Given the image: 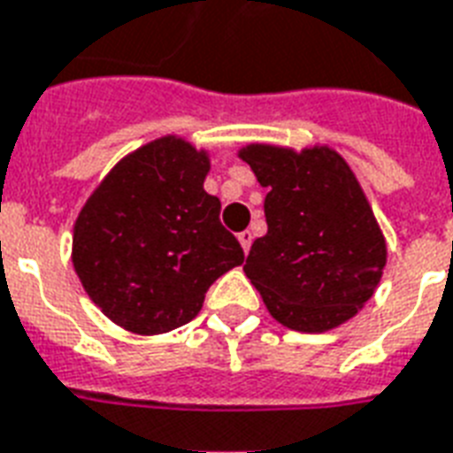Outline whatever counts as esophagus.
I'll return each instance as SVG.
<instances>
[{
	"instance_id": "1",
	"label": "esophagus",
	"mask_w": 453,
	"mask_h": 453,
	"mask_svg": "<svg viewBox=\"0 0 453 453\" xmlns=\"http://www.w3.org/2000/svg\"><path fill=\"white\" fill-rule=\"evenodd\" d=\"M239 241H241V248H243V253H248V250H250V243H253V234H250L248 229L241 231Z\"/></svg>"
}]
</instances>
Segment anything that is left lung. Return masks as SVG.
<instances>
[{"instance_id":"8db88e82","label":"left lung","mask_w":453,"mask_h":453,"mask_svg":"<svg viewBox=\"0 0 453 453\" xmlns=\"http://www.w3.org/2000/svg\"><path fill=\"white\" fill-rule=\"evenodd\" d=\"M265 188L267 234L243 272L284 327L319 334L368 303L387 265V243L346 159L312 145L296 152L267 142L239 150Z\"/></svg>"}]
</instances>
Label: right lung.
<instances>
[{"label":"right lung","mask_w":453,"mask_h":453,"mask_svg":"<svg viewBox=\"0 0 453 453\" xmlns=\"http://www.w3.org/2000/svg\"><path fill=\"white\" fill-rule=\"evenodd\" d=\"M207 150L162 135L126 155L85 200L71 260L85 294L134 334H165L196 318L207 288L243 263L203 183Z\"/></svg>","instance_id":"1"}]
</instances>
